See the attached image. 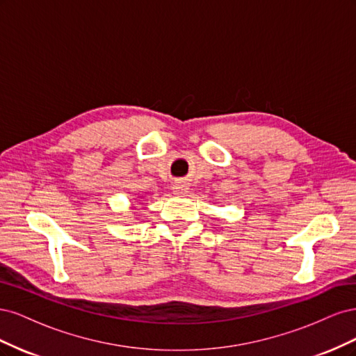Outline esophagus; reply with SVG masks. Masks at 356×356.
Segmentation results:
<instances>
[{"label": "esophagus", "mask_w": 356, "mask_h": 356, "mask_svg": "<svg viewBox=\"0 0 356 356\" xmlns=\"http://www.w3.org/2000/svg\"><path fill=\"white\" fill-rule=\"evenodd\" d=\"M172 190H174L175 195H184V193H187V190H188V186L186 184V182L178 181V182H175L174 187H172Z\"/></svg>", "instance_id": "obj_1"}]
</instances>
